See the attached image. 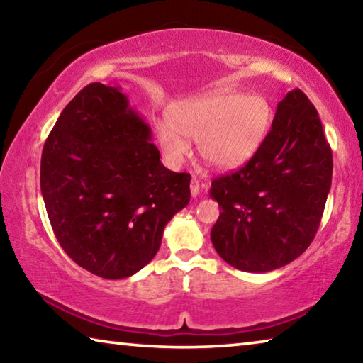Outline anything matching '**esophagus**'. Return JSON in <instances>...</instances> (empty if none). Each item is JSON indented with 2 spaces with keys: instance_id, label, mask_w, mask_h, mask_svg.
Listing matches in <instances>:
<instances>
[{
  "instance_id": "obj_1",
  "label": "esophagus",
  "mask_w": 363,
  "mask_h": 363,
  "mask_svg": "<svg viewBox=\"0 0 363 363\" xmlns=\"http://www.w3.org/2000/svg\"><path fill=\"white\" fill-rule=\"evenodd\" d=\"M190 194H192L194 199L200 194V182H199V179H195V177L190 181Z\"/></svg>"
}]
</instances>
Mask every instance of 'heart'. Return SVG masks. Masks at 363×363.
Segmentation results:
<instances>
[{"label":"heart","instance_id":"obj_1","mask_svg":"<svg viewBox=\"0 0 363 363\" xmlns=\"http://www.w3.org/2000/svg\"><path fill=\"white\" fill-rule=\"evenodd\" d=\"M269 104L257 96L210 91L177 104L173 120L157 121L164 155L181 164L192 153L189 139L199 140L200 155L211 168L230 171L255 155L270 126Z\"/></svg>","mask_w":363,"mask_h":363}]
</instances>
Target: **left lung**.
I'll return each mask as SVG.
<instances>
[{"label":"left lung","mask_w":363,"mask_h":363,"mask_svg":"<svg viewBox=\"0 0 363 363\" xmlns=\"http://www.w3.org/2000/svg\"><path fill=\"white\" fill-rule=\"evenodd\" d=\"M333 157L312 102L293 89L279 102L272 130L250 162L211 182L219 218L214 250L232 267L269 272L314 240L331 187Z\"/></svg>","instance_id":"left-lung-1"}]
</instances>
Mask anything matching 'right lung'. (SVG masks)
<instances>
[{"label":"right lung","instance_id":"right-lung-1","mask_svg":"<svg viewBox=\"0 0 363 363\" xmlns=\"http://www.w3.org/2000/svg\"><path fill=\"white\" fill-rule=\"evenodd\" d=\"M152 130L120 86L91 83L67 104L41 155L40 184L60 247L102 279L131 277L190 201V174L160 162Z\"/></svg>","mask_w":363,"mask_h":363}]
</instances>
